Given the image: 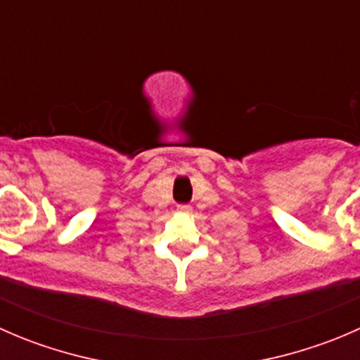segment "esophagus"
<instances>
[{"instance_id":"1","label":"esophagus","mask_w":360,"mask_h":360,"mask_svg":"<svg viewBox=\"0 0 360 360\" xmlns=\"http://www.w3.org/2000/svg\"><path fill=\"white\" fill-rule=\"evenodd\" d=\"M177 210H179V212L188 214V212H191V205H186V203H183V205H177Z\"/></svg>"}]
</instances>
